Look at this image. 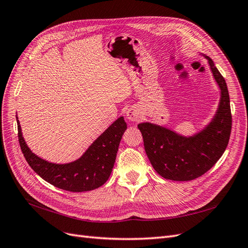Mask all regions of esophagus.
Here are the masks:
<instances>
[{
    "mask_svg": "<svg viewBox=\"0 0 248 248\" xmlns=\"http://www.w3.org/2000/svg\"><path fill=\"white\" fill-rule=\"evenodd\" d=\"M142 114L139 108L131 107L126 110V118L130 122H138L141 119Z\"/></svg>",
    "mask_w": 248,
    "mask_h": 248,
    "instance_id": "34e87169",
    "label": "esophagus"
}]
</instances>
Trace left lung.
Here are the masks:
<instances>
[{"label":"left lung","mask_w":248,"mask_h":248,"mask_svg":"<svg viewBox=\"0 0 248 248\" xmlns=\"http://www.w3.org/2000/svg\"><path fill=\"white\" fill-rule=\"evenodd\" d=\"M201 56L208 61L220 91L218 107L210 122L191 136H183L155 123L138 125L152 167L162 178L172 181H190L204 175L220 158L229 144L232 116L226 80L211 59Z\"/></svg>","instance_id":"1"}]
</instances>
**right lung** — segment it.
Instances as JSON below:
<instances>
[{"label": "right lung", "mask_w": 248, "mask_h": 248, "mask_svg": "<svg viewBox=\"0 0 248 248\" xmlns=\"http://www.w3.org/2000/svg\"><path fill=\"white\" fill-rule=\"evenodd\" d=\"M17 121L18 140L29 166L43 180L58 188L72 192L90 191L106 183L116 161L120 141L127 129L123 117L104 130L77 160L68 163L49 162L33 153L22 137Z\"/></svg>", "instance_id": "obj_1"}]
</instances>
